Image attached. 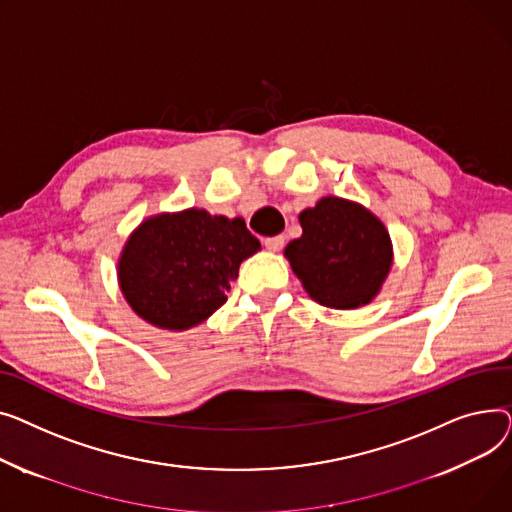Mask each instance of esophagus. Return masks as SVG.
Returning <instances> with one entry per match:
<instances>
[{
    "mask_svg": "<svg viewBox=\"0 0 512 512\" xmlns=\"http://www.w3.org/2000/svg\"><path fill=\"white\" fill-rule=\"evenodd\" d=\"M285 246V237L283 235H275V237H266L264 239V248L268 252H279Z\"/></svg>",
    "mask_w": 512,
    "mask_h": 512,
    "instance_id": "1",
    "label": "esophagus"
}]
</instances>
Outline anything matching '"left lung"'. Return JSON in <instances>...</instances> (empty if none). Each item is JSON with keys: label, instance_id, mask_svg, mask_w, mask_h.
<instances>
[{"label": "left lung", "instance_id": "left-lung-1", "mask_svg": "<svg viewBox=\"0 0 512 512\" xmlns=\"http://www.w3.org/2000/svg\"><path fill=\"white\" fill-rule=\"evenodd\" d=\"M302 237L285 258L320 306L357 310L380 293L393 268V242L384 223L359 202L324 196L299 213Z\"/></svg>", "mask_w": 512, "mask_h": 512}]
</instances>
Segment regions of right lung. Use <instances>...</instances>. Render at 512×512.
<instances>
[{"instance_id":"add662e5","label":"right lung","mask_w":512,"mask_h":512,"mask_svg":"<svg viewBox=\"0 0 512 512\" xmlns=\"http://www.w3.org/2000/svg\"><path fill=\"white\" fill-rule=\"evenodd\" d=\"M260 250L242 217L204 208L159 213L126 239L117 283L130 308L163 330H188L225 302L239 264Z\"/></svg>"}]
</instances>
